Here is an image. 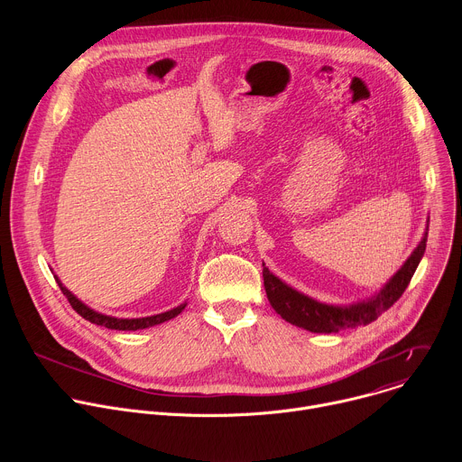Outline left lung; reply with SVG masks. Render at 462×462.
Segmentation results:
<instances>
[{
    "mask_svg": "<svg viewBox=\"0 0 462 462\" xmlns=\"http://www.w3.org/2000/svg\"><path fill=\"white\" fill-rule=\"evenodd\" d=\"M426 241L428 226L417 248L404 261V265L389 278V282L371 298L355 301L351 305H331L318 301L282 282L265 267V263H263V283H265V292L273 309L285 321L310 333H338L342 328H353L374 321L404 294L424 255Z\"/></svg>",
    "mask_w": 462,
    "mask_h": 462,
    "instance_id": "1",
    "label": "left lung"
}]
</instances>
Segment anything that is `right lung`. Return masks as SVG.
I'll use <instances>...</instances> for the list:
<instances>
[{"label": "right lung", "instance_id": "add662e5", "mask_svg": "<svg viewBox=\"0 0 462 462\" xmlns=\"http://www.w3.org/2000/svg\"><path fill=\"white\" fill-rule=\"evenodd\" d=\"M60 291L63 292V296L68 298V301L71 303V307L82 316L86 318L88 321L95 323V325H102V327H107V328H115V331H139V328H148V327H153V325H159L162 321H168L175 316H179L184 307H186V301L166 310V312H161V314H153V316H144V318H115V316H107V314H102V312H97L95 309L88 307L86 303H82L69 289H65L63 283L54 276Z\"/></svg>", "mask_w": 462, "mask_h": 462}]
</instances>
